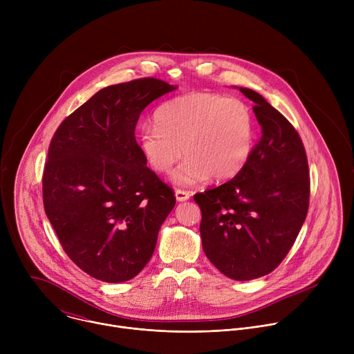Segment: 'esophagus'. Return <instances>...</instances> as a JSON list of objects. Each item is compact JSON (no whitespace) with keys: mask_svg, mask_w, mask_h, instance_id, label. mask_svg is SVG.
I'll return each mask as SVG.
<instances>
[{"mask_svg":"<svg viewBox=\"0 0 354 354\" xmlns=\"http://www.w3.org/2000/svg\"><path fill=\"white\" fill-rule=\"evenodd\" d=\"M175 196H176V200L178 201H185L190 197V193L186 192V190H182V189H176L175 190Z\"/></svg>","mask_w":354,"mask_h":354,"instance_id":"esophagus-1","label":"esophagus"}]
</instances>
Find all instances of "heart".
<instances>
[{
    "instance_id": "1",
    "label": "heart",
    "mask_w": 354,
    "mask_h": 354,
    "mask_svg": "<svg viewBox=\"0 0 354 354\" xmlns=\"http://www.w3.org/2000/svg\"><path fill=\"white\" fill-rule=\"evenodd\" d=\"M144 158L157 172L172 174L178 185L206 180L223 182L236 176L246 165L255 142V119L238 97L210 92H189L162 104L156 126H147L138 137Z\"/></svg>"
}]
</instances>
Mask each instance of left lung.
Segmentation results:
<instances>
[{"label": "left lung", "instance_id": "1", "mask_svg": "<svg viewBox=\"0 0 354 354\" xmlns=\"http://www.w3.org/2000/svg\"><path fill=\"white\" fill-rule=\"evenodd\" d=\"M254 102L262 137L243 169L228 182L196 193L200 235L210 262L245 281L273 272L287 257L310 206V171L294 126L258 92Z\"/></svg>", "mask_w": 354, "mask_h": 354}]
</instances>
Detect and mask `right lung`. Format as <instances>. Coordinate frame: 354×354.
<instances>
[{
  "instance_id": "1",
  "label": "right lung",
  "mask_w": 354,
  "mask_h": 354,
  "mask_svg": "<svg viewBox=\"0 0 354 354\" xmlns=\"http://www.w3.org/2000/svg\"><path fill=\"white\" fill-rule=\"evenodd\" d=\"M174 89L153 77L106 86L66 118L50 141L41 178L46 216L67 257L97 280L137 276L176 203L134 136L144 108Z\"/></svg>"
}]
</instances>
